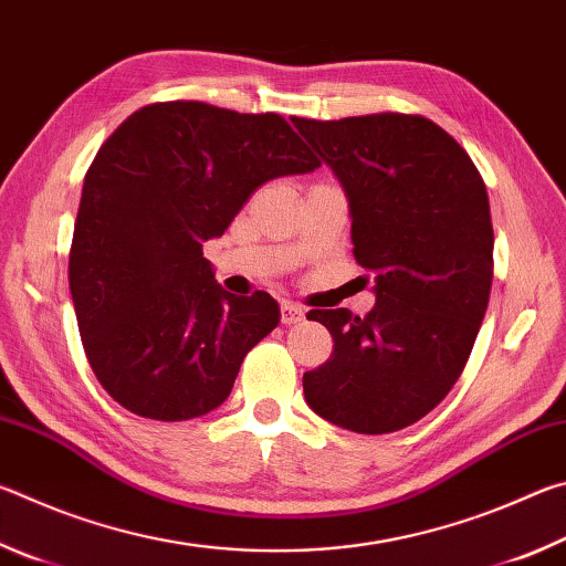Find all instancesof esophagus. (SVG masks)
<instances>
[{
  "label": "esophagus",
  "mask_w": 566,
  "mask_h": 566,
  "mask_svg": "<svg viewBox=\"0 0 566 566\" xmlns=\"http://www.w3.org/2000/svg\"><path fill=\"white\" fill-rule=\"evenodd\" d=\"M304 319V310L300 304L292 302H282V324H296Z\"/></svg>",
  "instance_id": "34e87169"
}]
</instances>
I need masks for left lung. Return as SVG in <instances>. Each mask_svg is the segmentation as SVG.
<instances>
[{
	"label": "left lung",
	"instance_id": "left-lung-1",
	"mask_svg": "<svg viewBox=\"0 0 566 566\" xmlns=\"http://www.w3.org/2000/svg\"><path fill=\"white\" fill-rule=\"evenodd\" d=\"M347 195L354 260L375 272L367 317L312 310L334 339L304 399L359 434L415 424L462 375L490 304V197L454 137L419 114L292 117Z\"/></svg>",
	"mask_w": 566,
	"mask_h": 566
}]
</instances>
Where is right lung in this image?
<instances>
[{
    "instance_id": "add662e5",
    "label": "right lung",
    "mask_w": 566,
    "mask_h": 566,
    "mask_svg": "<svg viewBox=\"0 0 566 566\" xmlns=\"http://www.w3.org/2000/svg\"><path fill=\"white\" fill-rule=\"evenodd\" d=\"M319 165L274 112L157 102L112 132L84 177L70 290L114 401L159 421L222 405L247 352L280 324V304L224 292L202 244L264 181Z\"/></svg>"
}]
</instances>
